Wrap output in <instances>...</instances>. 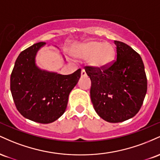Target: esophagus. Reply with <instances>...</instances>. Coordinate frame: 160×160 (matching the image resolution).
Returning <instances> with one entry per match:
<instances>
[{"mask_svg": "<svg viewBox=\"0 0 160 160\" xmlns=\"http://www.w3.org/2000/svg\"><path fill=\"white\" fill-rule=\"evenodd\" d=\"M86 75V73L85 70L82 69V70H81V76H82V77H85Z\"/></svg>", "mask_w": 160, "mask_h": 160, "instance_id": "34e87169", "label": "esophagus"}]
</instances>
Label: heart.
Wrapping results in <instances>:
<instances>
[{"mask_svg": "<svg viewBox=\"0 0 160 160\" xmlns=\"http://www.w3.org/2000/svg\"><path fill=\"white\" fill-rule=\"evenodd\" d=\"M71 54L80 59H87L89 65L95 70L107 69L115 58V49L108 42L89 40L74 45Z\"/></svg>", "mask_w": 160, "mask_h": 160, "instance_id": "1", "label": "heart"}]
</instances>
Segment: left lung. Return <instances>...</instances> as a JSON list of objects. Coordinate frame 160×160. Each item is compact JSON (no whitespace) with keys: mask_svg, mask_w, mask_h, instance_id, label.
<instances>
[{"mask_svg":"<svg viewBox=\"0 0 160 160\" xmlns=\"http://www.w3.org/2000/svg\"><path fill=\"white\" fill-rule=\"evenodd\" d=\"M117 60L104 71L87 67L90 97L95 112L109 122H120L137 114L148 89L141 57L131 47L114 40Z\"/></svg>","mask_w":160,"mask_h":160,"instance_id":"obj_1","label":"left lung"}]
</instances>
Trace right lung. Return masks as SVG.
<instances>
[{
	"label": "right lung",
	"mask_w": 160,
	"mask_h": 160,
	"mask_svg": "<svg viewBox=\"0 0 160 160\" xmlns=\"http://www.w3.org/2000/svg\"><path fill=\"white\" fill-rule=\"evenodd\" d=\"M45 45L43 42L34 43L19 55L11 74L10 90L16 108L24 117L47 124L65 113L69 94L78 82L81 70L62 75L40 68L36 56ZM62 58L65 61L64 56Z\"/></svg>",
	"instance_id": "obj_1"
}]
</instances>
